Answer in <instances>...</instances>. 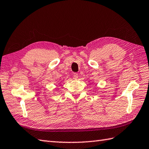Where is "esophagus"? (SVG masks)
Returning <instances> with one entry per match:
<instances>
[{
    "instance_id": "obj_1",
    "label": "esophagus",
    "mask_w": 149,
    "mask_h": 149,
    "mask_svg": "<svg viewBox=\"0 0 149 149\" xmlns=\"http://www.w3.org/2000/svg\"><path fill=\"white\" fill-rule=\"evenodd\" d=\"M73 76H74V79H75V80H77V79H78V74L77 73H74Z\"/></svg>"
}]
</instances>
